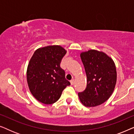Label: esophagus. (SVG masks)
I'll list each match as a JSON object with an SVG mask.
<instances>
[{"instance_id":"obj_1","label":"esophagus","mask_w":134,"mask_h":134,"mask_svg":"<svg viewBox=\"0 0 134 134\" xmlns=\"http://www.w3.org/2000/svg\"><path fill=\"white\" fill-rule=\"evenodd\" d=\"M70 82H71V85H74V79H72L70 81Z\"/></svg>"}]
</instances>
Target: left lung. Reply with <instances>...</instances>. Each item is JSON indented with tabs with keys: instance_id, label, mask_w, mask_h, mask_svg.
<instances>
[{
	"instance_id": "1",
	"label": "left lung",
	"mask_w": 134,
	"mask_h": 134,
	"mask_svg": "<svg viewBox=\"0 0 134 134\" xmlns=\"http://www.w3.org/2000/svg\"><path fill=\"white\" fill-rule=\"evenodd\" d=\"M87 77V88L79 93L81 103L94 107L109 99L116 83L117 73L115 62L105 52L90 49L80 53Z\"/></svg>"
}]
</instances>
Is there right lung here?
<instances>
[{"mask_svg": "<svg viewBox=\"0 0 134 134\" xmlns=\"http://www.w3.org/2000/svg\"><path fill=\"white\" fill-rule=\"evenodd\" d=\"M67 51L59 45L40 47L29 62L27 81L32 94L38 101L52 104L57 101L62 91L70 82L60 68L62 58Z\"/></svg>", "mask_w": 134, "mask_h": 134, "instance_id": "obj_1", "label": "right lung"}]
</instances>
